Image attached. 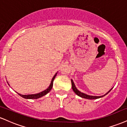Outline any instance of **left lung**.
Here are the masks:
<instances>
[{"instance_id": "obj_1", "label": "left lung", "mask_w": 127, "mask_h": 127, "mask_svg": "<svg viewBox=\"0 0 127 127\" xmlns=\"http://www.w3.org/2000/svg\"><path fill=\"white\" fill-rule=\"evenodd\" d=\"M71 82H72V89L73 90V91L75 92V94H77L78 96H79V97H82V98H87V99H90V100H93V99H97V98H101V97H104V95H107V94L110 92V91L112 90H110L109 91L107 92L106 94H104V95H102V96H93V95H87V94H84V93H81V91H79V90H78V89L76 88V87H75V84H74L73 81L72 79H71Z\"/></svg>"}]
</instances>
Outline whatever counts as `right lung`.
I'll list each match as a JSON object with an SVG mask.
<instances>
[{"mask_svg":"<svg viewBox=\"0 0 127 127\" xmlns=\"http://www.w3.org/2000/svg\"><path fill=\"white\" fill-rule=\"evenodd\" d=\"M57 74V73H56L55 74V75L54 76L53 78H52L51 82L50 85L49 86L48 88L46 89V90H44L43 91L40 92V93H37V94H29V95H22V94H18H18L20 96H21V97H23V98H26V99H37V98H40V97H43V96L46 95V94H48V93L51 90V89L52 88V86H53V81H54V80L55 76H56Z\"/></svg>","mask_w":127,"mask_h":127,"instance_id":"1","label":"right lung"}]
</instances>
